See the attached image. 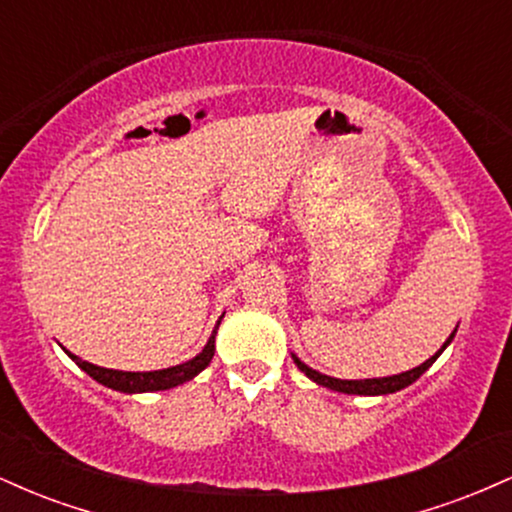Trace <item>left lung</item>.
I'll return each instance as SVG.
<instances>
[{"label": "left lung", "mask_w": 512, "mask_h": 512, "mask_svg": "<svg viewBox=\"0 0 512 512\" xmlns=\"http://www.w3.org/2000/svg\"><path fill=\"white\" fill-rule=\"evenodd\" d=\"M455 332H457V327H455ZM455 332H452L450 337H448V342L440 346L436 354L428 358V361L421 363V366L411 368V370H407V373L387 375V378H368V380H339V378H330V375H322V373H317V370H313L310 366H305V363L296 354H291V356H293V363H296V366L301 368L303 373L308 375L310 380H313V383L322 385V387H330V390H334V392H344V395H392V392H399V390H404V387H409L411 383H416V380H419L421 375H424L426 370L431 368L433 363H436V358L443 354L445 346H448L452 342V337H455Z\"/></svg>", "instance_id": "left-lung-1"}]
</instances>
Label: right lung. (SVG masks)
Listing matches in <instances>:
<instances>
[{
  "label": "right lung",
  "instance_id": "add662e5",
  "mask_svg": "<svg viewBox=\"0 0 512 512\" xmlns=\"http://www.w3.org/2000/svg\"><path fill=\"white\" fill-rule=\"evenodd\" d=\"M221 317H219V322H216L214 332H211L207 346H204V349L199 351L195 358L180 363V366H170L163 370H144V373H132V370L101 368V366H93V363H88V361H81V358L74 356L72 351H67V349L64 351H67V356L72 358V361L81 370H84V373L91 375L96 383L110 387V390L127 392V395H134V392L170 390V387H178L182 383H187V380H192L197 373H202V370L209 366L211 358H214V351H216L214 342H216V330H219V325H221Z\"/></svg>",
  "mask_w": 512,
  "mask_h": 512
}]
</instances>
